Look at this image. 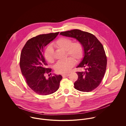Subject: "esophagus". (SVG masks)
<instances>
[{"mask_svg":"<svg viewBox=\"0 0 126 126\" xmlns=\"http://www.w3.org/2000/svg\"><path fill=\"white\" fill-rule=\"evenodd\" d=\"M69 76V74H63L62 75V76L63 78H65V77H68Z\"/></svg>","mask_w":126,"mask_h":126,"instance_id":"34e87169","label":"esophagus"}]
</instances>
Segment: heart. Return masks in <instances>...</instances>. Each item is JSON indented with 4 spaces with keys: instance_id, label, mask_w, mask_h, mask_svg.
Masks as SVG:
<instances>
[{
    "instance_id": "obj_1",
    "label": "heart",
    "mask_w": 126,
    "mask_h": 126,
    "mask_svg": "<svg viewBox=\"0 0 126 126\" xmlns=\"http://www.w3.org/2000/svg\"><path fill=\"white\" fill-rule=\"evenodd\" d=\"M57 48L66 51V56L71 57L76 62L79 61L84 53L82 44L79 41L72 43L71 39L62 37L59 38L54 44ZM46 59L50 63L54 62V50L51 47H47L45 51ZM74 65V61L69 58L65 60L58 62L55 66V70L58 73L65 74L69 72Z\"/></svg>"
}]
</instances>
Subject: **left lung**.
<instances>
[{
    "mask_svg": "<svg viewBox=\"0 0 126 126\" xmlns=\"http://www.w3.org/2000/svg\"><path fill=\"white\" fill-rule=\"evenodd\" d=\"M60 35L76 39L83 45L84 57L77 67L85 68L77 72L78 79L74 83L76 89L89 92L101 83L106 69L107 57L103 46L93 34L79 30L61 32Z\"/></svg>",
    "mask_w": 126,
    "mask_h": 126,
    "instance_id": "8db88e82",
    "label": "left lung"
}]
</instances>
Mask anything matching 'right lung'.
<instances>
[{
	"instance_id": "1",
	"label": "right lung",
	"mask_w": 126,
	"mask_h": 126,
	"mask_svg": "<svg viewBox=\"0 0 126 126\" xmlns=\"http://www.w3.org/2000/svg\"><path fill=\"white\" fill-rule=\"evenodd\" d=\"M59 32L41 34L29 40L23 47L20 59L22 74L30 88L40 95L54 93L59 89L62 79L60 75L46 79V74L51 72L44 56L45 47L53 41Z\"/></svg>"
}]
</instances>
